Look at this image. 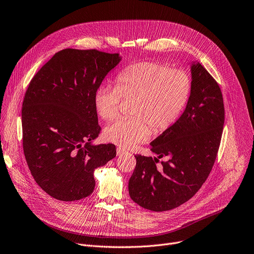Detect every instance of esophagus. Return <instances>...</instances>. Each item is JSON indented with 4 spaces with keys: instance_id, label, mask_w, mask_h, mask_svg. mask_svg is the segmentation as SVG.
<instances>
[{
    "instance_id": "34e87169",
    "label": "esophagus",
    "mask_w": 254,
    "mask_h": 254,
    "mask_svg": "<svg viewBox=\"0 0 254 254\" xmlns=\"http://www.w3.org/2000/svg\"><path fill=\"white\" fill-rule=\"evenodd\" d=\"M126 152H127V151H126L125 149H122V148H118V149H117V153H118L119 156H122V155L125 154Z\"/></svg>"
}]
</instances>
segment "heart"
Here are the masks:
<instances>
[{
    "label": "heart",
    "instance_id": "heart-1",
    "mask_svg": "<svg viewBox=\"0 0 254 254\" xmlns=\"http://www.w3.org/2000/svg\"><path fill=\"white\" fill-rule=\"evenodd\" d=\"M191 90L190 76L164 64L140 62L118 75L115 87L100 86L94 95L97 113L105 121L119 114L123 99L130 100L132 118H121L103 131L105 140L127 148L146 141L151 134L168 129L186 107Z\"/></svg>",
    "mask_w": 254,
    "mask_h": 254
}]
</instances>
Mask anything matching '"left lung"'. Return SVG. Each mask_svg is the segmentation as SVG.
Segmentation results:
<instances>
[{"label":"left lung","instance_id":"obj_1","mask_svg":"<svg viewBox=\"0 0 254 254\" xmlns=\"http://www.w3.org/2000/svg\"><path fill=\"white\" fill-rule=\"evenodd\" d=\"M190 72L191 90L186 109L150 144L158 157L134 156L129 196L150 211H169L190 199L209 176L220 147L225 121L221 89L198 62L191 64ZM163 156L169 160L157 168Z\"/></svg>","mask_w":254,"mask_h":254}]
</instances>
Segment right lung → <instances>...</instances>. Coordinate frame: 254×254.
Segmentation results:
<instances>
[{
	"instance_id": "add662e5",
	"label": "right lung",
	"mask_w": 254,
	"mask_h": 254,
	"mask_svg": "<svg viewBox=\"0 0 254 254\" xmlns=\"http://www.w3.org/2000/svg\"><path fill=\"white\" fill-rule=\"evenodd\" d=\"M120 54L65 49L32 78L22 105L23 150L38 186L74 201L95 188L94 170L117 156L113 144L93 145L98 125L94 95Z\"/></svg>"
}]
</instances>
